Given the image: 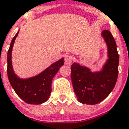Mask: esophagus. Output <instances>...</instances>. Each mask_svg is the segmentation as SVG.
Masks as SVG:
<instances>
[{
	"mask_svg": "<svg viewBox=\"0 0 129 129\" xmlns=\"http://www.w3.org/2000/svg\"><path fill=\"white\" fill-rule=\"evenodd\" d=\"M72 60H73V57L71 56V55H66L65 57H64V62H65V64H67L70 65V64L72 63Z\"/></svg>",
	"mask_w": 129,
	"mask_h": 129,
	"instance_id": "obj_1",
	"label": "esophagus"
}]
</instances>
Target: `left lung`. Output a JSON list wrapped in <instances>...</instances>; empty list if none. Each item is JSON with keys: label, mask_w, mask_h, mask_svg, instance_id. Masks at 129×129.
Listing matches in <instances>:
<instances>
[{"label": "left lung", "mask_w": 129, "mask_h": 129, "mask_svg": "<svg viewBox=\"0 0 129 129\" xmlns=\"http://www.w3.org/2000/svg\"><path fill=\"white\" fill-rule=\"evenodd\" d=\"M102 36L108 47L109 59L101 72H91L87 67L74 62L71 66V79L78 101L95 105L100 103L111 92L119 73V54L112 34L104 30Z\"/></svg>", "instance_id": "8db88e82"}]
</instances>
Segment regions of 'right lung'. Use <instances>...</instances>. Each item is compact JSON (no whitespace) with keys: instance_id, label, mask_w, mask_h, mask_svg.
<instances>
[{"instance_id":"1","label":"right lung","mask_w":129,"mask_h":129,"mask_svg":"<svg viewBox=\"0 0 129 129\" xmlns=\"http://www.w3.org/2000/svg\"><path fill=\"white\" fill-rule=\"evenodd\" d=\"M17 33L13 38L7 54V74L12 87L16 94L25 103L29 104H43L49 99L51 92V82L60 67L64 64V58L52 64L43 72L35 77L20 79L14 74L12 67L11 53Z\"/></svg>"}]
</instances>
